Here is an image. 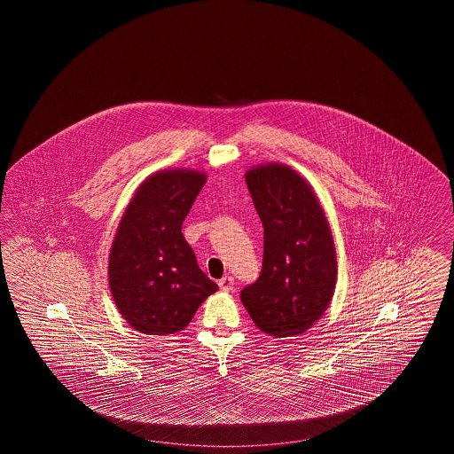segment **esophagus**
<instances>
[{"instance_id": "esophagus-1", "label": "esophagus", "mask_w": 454, "mask_h": 454, "mask_svg": "<svg viewBox=\"0 0 454 454\" xmlns=\"http://www.w3.org/2000/svg\"><path fill=\"white\" fill-rule=\"evenodd\" d=\"M217 286H219V289H221V291L230 293V291L233 289V286H235V279H233L231 276H224L223 279H219Z\"/></svg>"}]
</instances>
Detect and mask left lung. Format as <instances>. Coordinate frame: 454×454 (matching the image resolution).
I'll use <instances>...</instances> for the list:
<instances>
[{"label": "left lung", "mask_w": 454, "mask_h": 454, "mask_svg": "<svg viewBox=\"0 0 454 454\" xmlns=\"http://www.w3.org/2000/svg\"><path fill=\"white\" fill-rule=\"evenodd\" d=\"M263 224L260 278L239 298L262 332L301 335L322 318L337 284V254L313 187L284 163L245 173Z\"/></svg>", "instance_id": "obj_1"}]
</instances>
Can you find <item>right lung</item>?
I'll return each mask as SVG.
<instances>
[{
  "mask_svg": "<svg viewBox=\"0 0 454 454\" xmlns=\"http://www.w3.org/2000/svg\"><path fill=\"white\" fill-rule=\"evenodd\" d=\"M206 180V173L191 168L154 172L137 187L119 223L108 255V286L119 313L141 333L184 330L217 291L182 235Z\"/></svg>",
  "mask_w": 454,
  "mask_h": 454,
  "instance_id": "add662e5",
  "label": "right lung"
}]
</instances>
